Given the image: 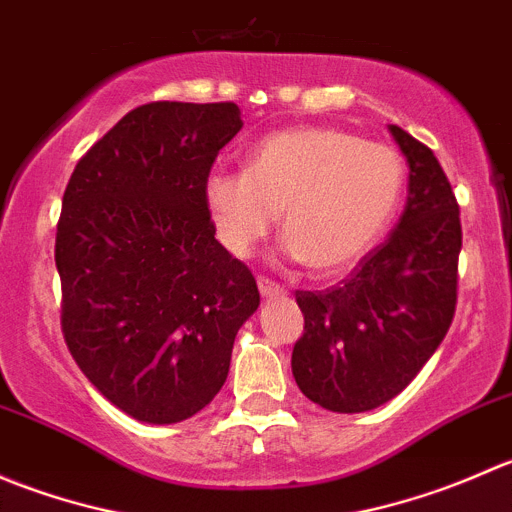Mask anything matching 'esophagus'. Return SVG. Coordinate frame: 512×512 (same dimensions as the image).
<instances>
[{
    "label": "esophagus",
    "instance_id": "34e87169",
    "mask_svg": "<svg viewBox=\"0 0 512 512\" xmlns=\"http://www.w3.org/2000/svg\"><path fill=\"white\" fill-rule=\"evenodd\" d=\"M257 287H260L262 297H282L285 294V287L277 285L270 277H257Z\"/></svg>",
    "mask_w": 512,
    "mask_h": 512
}]
</instances>
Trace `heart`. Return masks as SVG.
I'll return each mask as SVG.
<instances>
[{
  "label": "heart",
  "mask_w": 512,
  "mask_h": 512,
  "mask_svg": "<svg viewBox=\"0 0 512 512\" xmlns=\"http://www.w3.org/2000/svg\"><path fill=\"white\" fill-rule=\"evenodd\" d=\"M404 175V160L386 143L334 126H297L262 138L245 170H213L205 205L232 255H250L282 213L289 252L312 275H337L381 235Z\"/></svg>",
  "instance_id": "obj_1"
}]
</instances>
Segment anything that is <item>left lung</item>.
<instances>
[{"label": "left lung", "instance_id": "obj_1", "mask_svg": "<svg viewBox=\"0 0 512 512\" xmlns=\"http://www.w3.org/2000/svg\"><path fill=\"white\" fill-rule=\"evenodd\" d=\"M409 200L396 230L322 292H294L304 332L292 352L302 394L322 409L361 414L414 381L446 337L458 302L461 210L441 163L399 126Z\"/></svg>", "mask_w": 512, "mask_h": 512}]
</instances>
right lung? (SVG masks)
I'll return each instance as SVG.
<instances>
[{"instance_id": "obj_1", "label": "right lung", "mask_w": 512, "mask_h": 512, "mask_svg": "<svg viewBox=\"0 0 512 512\" xmlns=\"http://www.w3.org/2000/svg\"><path fill=\"white\" fill-rule=\"evenodd\" d=\"M240 128L232 101L143 103L81 156L64 190L54 250L64 342L138 421L205 409L260 304L205 205L210 168Z\"/></svg>"}]
</instances>
